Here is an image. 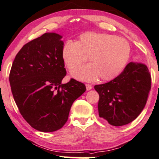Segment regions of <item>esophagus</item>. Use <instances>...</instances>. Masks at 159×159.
<instances>
[{"label":"esophagus","mask_w":159,"mask_h":159,"mask_svg":"<svg viewBox=\"0 0 159 159\" xmlns=\"http://www.w3.org/2000/svg\"><path fill=\"white\" fill-rule=\"evenodd\" d=\"M86 90H87V91H89V90L92 89V86L91 85V84H86Z\"/></svg>","instance_id":"esophagus-1"}]
</instances>
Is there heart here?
<instances>
[{"label": "heart", "instance_id": "1", "mask_svg": "<svg viewBox=\"0 0 159 159\" xmlns=\"http://www.w3.org/2000/svg\"><path fill=\"white\" fill-rule=\"evenodd\" d=\"M130 47L124 38L108 34L86 32L76 43L66 42L61 56L72 76L78 80L111 81L124 69L128 61ZM88 58L90 65L78 69ZM78 69L79 70H77Z\"/></svg>", "mask_w": 159, "mask_h": 159}]
</instances>
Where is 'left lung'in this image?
I'll return each mask as SVG.
<instances>
[{
	"mask_svg": "<svg viewBox=\"0 0 159 159\" xmlns=\"http://www.w3.org/2000/svg\"><path fill=\"white\" fill-rule=\"evenodd\" d=\"M151 88V76L145 65L130 62L117 77L94 86L99 94L100 117L114 126L134 121L145 106Z\"/></svg>",
	"mask_w": 159,
	"mask_h": 159,
	"instance_id": "left-lung-1",
	"label": "left lung"
}]
</instances>
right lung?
Here are the masks:
<instances>
[{
	"label": "right lung",
	"instance_id": "1",
	"mask_svg": "<svg viewBox=\"0 0 159 159\" xmlns=\"http://www.w3.org/2000/svg\"><path fill=\"white\" fill-rule=\"evenodd\" d=\"M61 38L56 33H45L25 44L16 55L9 74L11 92L21 115L42 132L63 127L73 102L86 91L83 83L73 78L61 84L67 74Z\"/></svg>",
	"mask_w": 159,
	"mask_h": 159
}]
</instances>
